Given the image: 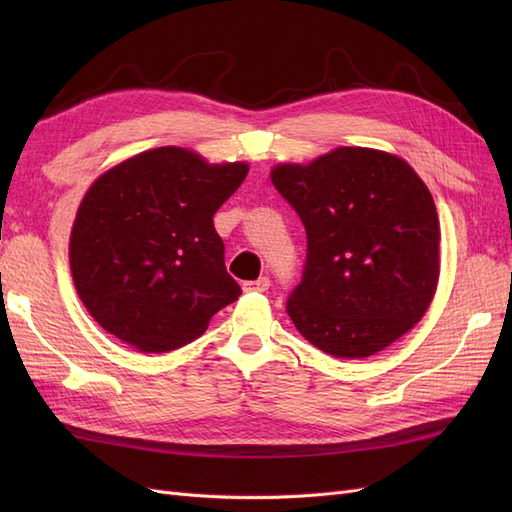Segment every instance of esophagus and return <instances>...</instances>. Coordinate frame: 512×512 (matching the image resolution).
Masks as SVG:
<instances>
[{"instance_id":"obj_1","label":"esophagus","mask_w":512,"mask_h":512,"mask_svg":"<svg viewBox=\"0 0 512 512\" xmlns=\"http://www.w3.org/2000/svg\"><path fill=\"white\" fill-rule=\"evenodd\" d=\"M269 286H271L269 277H258V280H254V282H245L243 290L245 292H267Z\"/></svg>"}]
</instances>
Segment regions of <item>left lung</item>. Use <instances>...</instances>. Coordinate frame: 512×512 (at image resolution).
<instances>
[{
	"mask_svg": "<svg viewBox=\"0 0 512 512\" xmlns=\"http://www.w3.org/2000/svg\"><path fill=\"white\" fill-rule=\"evenodd\" d=\"M271 181L307 232L286 312L337 359H367L425 316L440 280V220L416 170L389 151L337 147L277 164Z\"/></svg>",
	"mask_w": 512,
	"mask_h": 512,
	"instance_id": "8db88e82",
	"label": "left lung"
}]
</instances>
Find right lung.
Listing matches in <instances>:
<instances>
[{"instance_id":"obj_1","label":"right lung","mask_w":512,"mask_h":512,"mask_svg":"<svg viewBox=\"0 0 512 512\" xmlns=\"http://www.w3.org/2000/svg\"><path fill=\"white\" fill-rule=\"evenodd\" d=\"M247 170V162L211 164L192 149L158 147L89 185L70 232V271L106 333L138 352H170L239 299L213 215Z\"/></svg>"}]
</instances>
